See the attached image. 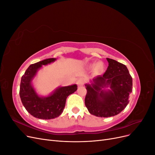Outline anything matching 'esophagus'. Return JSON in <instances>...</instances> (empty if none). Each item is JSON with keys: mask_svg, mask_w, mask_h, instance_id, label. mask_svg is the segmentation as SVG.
Returning a JSON list of instances; mask_svg holds the SVG:
<instances>
[{"mask_svg": "<svg viewBox=\"0 0 155 155\" xmlns=\"http://www.w3.org/2000/svg\"><path fill=\"white\" fill-rule=\"evenodd\" d=\"M77 84H78V85L79 87H81L84 85V84H85V80H84L83 78L79 79L77 81Z\"/></svg>", "mask_w": 155, "mask_h": 155, "instance_id": "esophagus-1", "label": "esophagus"}]
</instances>
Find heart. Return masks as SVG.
<instances>
[{
  "label": "heart",
  "mask_w": 155,
  "mask_h": 155,
  "mask_svg": "<svg viewBox=\"0 0 155 155\" xmlns=\"http://www.w3.org/2000/svg\"><path fill=\"white\" fill-rule=\"evenodd\" d=\"M95 65H92V68H94ZM95 71L97 74H101L104 71V65L102 63H98L95 68Z\"/></svg>",
  "instance_id": "obj_1"
}]
</instances>
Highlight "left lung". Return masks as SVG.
Returning <instances> with one entry per match:
<instances>
[{"instance_id":"8db88e82","label":"left lung","mask_w":155,"mask_h":155,"mask_svg":"<svg viewBox=\"0 0 155 155\" xmlns=\"http://www.w3.org/2000/svg\"><path fill=\"white\" fill-rule=\"evenodd\" d=\"M107 60L109 66L104 74L85 84V106L91 114L101 118L120 113L129 104L133 89V79L125 65L112 59ZM108 87L110 89L105 90Z\"/></svg>"}]
</instances>
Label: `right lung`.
Segmentation results:
<instances>
[{
  "label": "right lung",
  "mask_w": 155,
  "mask_h": 155,
  "mask_svg": "<svg viewBox=\"0 0 155 155\" xmlns=\"http://www.w3.org/2000/svg\"><path fill=\"white\" fill-rule=\"evenodd\" d=\"M56 58L46 59L30 65L21 78L19 94L22 105L33 116L43 120L57 118L61 114L67 97L77 91L76 84L59 87L47 96H40L33 87L32 81L43 65L54 62Z\"/></svg>",
  "instance_id": "obj_1"
}]
</instances>
